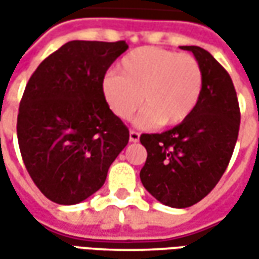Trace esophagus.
I'll return each instance as SVG.
<instances>
[{"mask_svg": "<svg viewBox=\"0 0 259 259\" xmlns=\"http://www.w3.org/2000/svg\"><path fill=\"white\" fill-rule=\"evenodd\" d=\"M130 141L131 143H138L140 141V133H137V131H130Z\"/></svg>", "mask_w": 259, "mask_h": 259, "instance_id": "1", "label": "esophagus"}]
</instances>
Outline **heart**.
<instances>
[{
    "label": "heart",
    "mask_w": 259,
    "mask_h": 259,
    "mask_svg": "<svg viewBox=\"0 0 259 259\" xmlns=\"http://www.w3.org/2000/svg\"><path fill=\"white\" fill-rule=\"evenodd\" d=\"M105 102L115 116L138 118L140 126H173L193 114L203 91V72L197 59L160 47H140L119 62V73L109 72L101 83Z\"/></svg>",
    "instance_id": "b5f03b06"
}]
</instances>
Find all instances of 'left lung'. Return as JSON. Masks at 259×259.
<instances>
[{"instance_id":"obj_1","label":"left lung","mask_w":259,"mask_h":259,"mask_svg":"<svg viewBox=\"0 0 259 259\" xmlns=\"http://www.w3.org/2000/svg\"><path fill=\"white\" fill-rule=\"evenodd\" d=\"M200 63L203 91L189 119L161 134H143L147 160L140 171L147 192L170 207H189L224 176L239 133L241 111L229 73L207 50L182 46Z\"/></svg>"}]
</instances>
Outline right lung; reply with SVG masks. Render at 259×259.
Segmentation results:
<instances>
[{"label":"right lung","mask_w":259,"mask_h":259,"mask_svg":"<svg viewBox=\"0 0 259 259\" xmlns=\"http://www.w3.org/2000/svg\"><path fill=\"white\" fill-rule=\"evenodd\" d=\"M125 41L63 45L25 86L17 137L25 168L47 199L76 204L98 192L130 131L105 102L101 83Z\"/></svg>","instance_id":"obj_1"}]
</instances>
